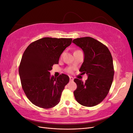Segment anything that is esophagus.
<instances>
[{
    "instance_id": "esophagus-1",
    "label": "esophagus",
    "mask_w": 133,
    "mask_h": 133,
    "mask_svg": "<svg viewBox=\"0 0 133 133\" xmlns=\"http://www.w3.org/2000/svg\"><path fill=\"white\" fill-rule=\"evenodd\" d=\"M69 79H70V81H73L74 78L72 77V76H69Z\"/></svg>"
}]
</instances>
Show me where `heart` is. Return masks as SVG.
<instances>
[{
  "label": "heart",
  "mask_w": 133,
  "mask_h": 133,
  "mask_svg": "<svg viewBox=\"0 0 133 133\" xmlns=\"http://www.w3.org/2000/svg\"><path fill=\"white\" fill-rule=\"evenodd\" d=\"M66 71L68 72V73H71L72 72V69L70 68H68V69H66Z\"/></svg>",
  "instance_id": "1"
}]
</instances>
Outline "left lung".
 <instances>
[{"instance_id":"left-lung-1","label":"left lung","mask_w":133,"mask_h":133,"mask_svg":"<svg viewBox=\"0 0 133 133\" xmlns=\"http://www.w3.org/2000/svg\"><path fill=\"white\" fill-rule=\"evenodd\" d=\"M73 43L83 50L84 59L79 71L88 75L85 83L76 78L77 85L75 98L85 107H94L101 103L108 95L114 74L113 61L108 48L91 37L74 39Z\"/></svg>"}]
</instances>
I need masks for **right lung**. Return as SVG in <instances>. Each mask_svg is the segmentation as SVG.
<instances>
[{
	"mask_svg": "<svg viewBox=\"0 0 133 133\" xmlns=\"http://www.w3.org/2000/svg\"><path fill=\"white\" fill-rule=\"evenodd\" d=\"M71 42V38H43L31 43L24 52L19 74L26 97L35 105L49 109L59 103L69 78L64 74L54 78L50 71Z\"/></svg>",
	"mask_w": 133,
	"mask_h": 133,
	"instance_id": "1",
	"label": "right lung"
}]
</instances>
